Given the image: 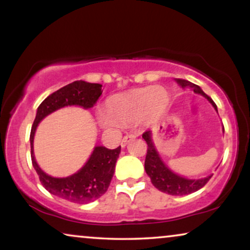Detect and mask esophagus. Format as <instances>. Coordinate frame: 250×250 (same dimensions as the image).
I'll return each instance as SVG.
<instances>
[{
  "instance_id": "34e87169",
  "label": "esophagus",
  "mask_w": 250,
  "mask_h": 250,
  "mask_svg": "<svg viewBox=\"0 0 250 250\" xmlns=\"http://www.w3.org/2000/svg\"><path fill=\"white\" fill-rule=\"evenodd\" d=\"M135 134H133V133H129V134H126L124 138H123V140H122V143H121V146H123V148H124V146L127 145V142L128 141H131L132 139H134L135 138Z\"/></svg>"
}]
</instances>
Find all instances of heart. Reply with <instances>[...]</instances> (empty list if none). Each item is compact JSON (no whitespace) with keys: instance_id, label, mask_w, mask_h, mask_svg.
I'll use <instances>...</instances> for the list:
<instances>
[{"instance_id":"heart-1","label":"heart","mask_w":250,"mask_h":250,"mask_svg":"<svg viewBox=\"0 0 250 250\" xmlns=\"http://www.w3.org/2000/svg\"><path fill=\"white\" fill-rule=\"evenodd\" d=\"M168 101V93L160 86L135 88L109 99L107 112L99 115V124L104 128H112L118 124L134 123L145 115L156 117L165 110Z\"/></svg>"}]
</instances>
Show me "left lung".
<instances>
[{
    "label": "left lung",
    "instance_id": "8db88e82",
    "mask_svg": "<svg viewBox=\"0 0 250 250\" xmlns=\"http://www.w3.org/2000/svg\"><path fill=\"white\" fill-rule=\"evenodd\" d=\"M175 81L180 86L191 87L193 92L204 95V97L213 104L215 110L217 111V107L216 104H215V102L211 100L206 93H204V91L201 90L198 85L191 83L189 81L181 80V78H176ZM142 138L146 140V145H148V150H146L145 162L146 172L149 175L150 180H151V183L159 191H162V192L172 194V196H184V194L196 192V191L201 189V188L210 180V177L213 176L209 175L199 180H189L186 179V177L177 175V174L173 173L172 170L164 164L162 158L159 157L155 146H153L151 139V131H146L143 133Z\"/></svg>",
    "mask_w": 250,
    "mask_h": 250
}]
</instances>
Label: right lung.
Returning a JSON list of instances; mask_svg holds the SVG:
<instances>
[{
	"mask_svg": "<svg viewBox=\"0 0 250 250\" xmlns=\"http://www.w3.org/2000/svg\"><path fill=\"white\" fill-rule=\"evenodd\" d=\"M101 87V84L76 81L53 92L37 108L35 121L30 131L32 163L42 186L54 196L75 204L91 203L105 193L114 176L121 146L112 150L101 146H95L86 164L77 173L67 177H53L47 175L37 165L34 157V135L39 123L58 109L67 105H80L84 109L93 107L102 94Z\"/></svg>",
	"mask_w": 250,
	"mask_h": 250,
	"instance_id": "right-lung-1",
	"label": "right lung"
}]
</instances>
